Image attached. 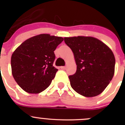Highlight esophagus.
<instances>
[{"label":"esophagus","mask_w":125,"mask_h":125,"mask_svg":"<svg viewBox=\"0 0 125 125\" xmlns=\"http://www.w3.org/2000/svg\"><path fill=\"white\" fill-rule=\"evenodd\" d=\"M60 68H61L62 70H65V69H66V66H60Z\"/></svg>","instance_id":"1"}]
</instances>
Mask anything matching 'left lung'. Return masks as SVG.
<instances>
[{"instance_id": "left-lung-1", "label": "left lung", "mask_w": 125, "mask_h": 125, "mask_svg": "<svg viewBox=\"0 0 125 125\" xmlns=\"http://www.w3.org/2000/svg\"><path fill=\"white\" fill-rule=\"evenodd\" d=\"M77 65L74 74L69 76L75 91L87 97L101 94L114 74L115 60L113 51L99 39L93 37H65Z\"/></svg>"}]
</instances>
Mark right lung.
<instances>
[{
    "label": "right lung",
    "mask_w": 125,
    "mask_h": 125,
    "mask_svg": "<svg viewBox=\"0 0 125 125\" xmlns=\"http://www.w3.org/2000/svg\"><path fill=\"white\" fill-rule=\"evenodd\" d=\"M63 38L42 34L27 39L12 53L14 79L26 93L38 94L46 89L58 70L53 66L54 51Z\"/></svg>",
    "instance_id": "add662e5"
}]
</instances>
